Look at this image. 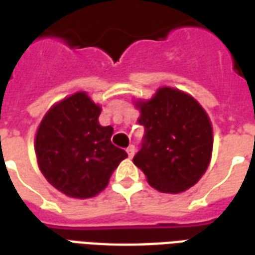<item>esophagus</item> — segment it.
<instances>
[{
  "label": "esophagus",
  "mask_w": 255,
  "mask_h": 255,
  "mask_svg": "<svg viewBox=\"0 0 255 255\" xmlns=\"http://www.w3.org/2000/svg\"><path fill=\"white\" fill-rule=\"evenodd\" d=\"M135 146H133V144H129V146H128L127 147V153H128V157H129V158H132L133 157V154H135Z\"/></svg>",
  "instance_id": "obj_1"
}]
</instances>
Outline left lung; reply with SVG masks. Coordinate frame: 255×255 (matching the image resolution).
I'll list each match as a JSON object with an SVG mask.
<instances>
[{"label": "left lung", "mask_w": 255, "mask_h": 255, "mask_svg": "<svg viewBox=\"0 0 255 255\" xmlns=\"http://www.w3.org/2000/svg\"><path fill=\"white\" fill-rule=\"evenodd\" d=\"M136 106L144 135L133 164L161 192L177 194L192 187L206 171L213 147L206 112L192 97L171 87H162Z\"/></svg>", "instance_id": "obj_1"}]
</instances>
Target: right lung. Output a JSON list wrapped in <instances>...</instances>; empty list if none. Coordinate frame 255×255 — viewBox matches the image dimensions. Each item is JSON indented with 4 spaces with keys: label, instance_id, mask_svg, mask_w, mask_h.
<instances>
[{
    "label": "right lung",
    "instance_id": "obj_1",
    "mask_svg": "<svg viewBox=\"0 0 255 255\" xmlns=\"http://www.w3.org/2000/svg\"><path fill=\"white\" fill-rule=\"evenodd\" d=\"M101 108L86 93L54 105L43 117L35 138L39 169L58 191L91 198L108 186L112 172L127 153L112 143L113 128L98 123Z\"/></svg>",
    "mask_w": 255,
    "mask_h": 255
}]
</instances>
